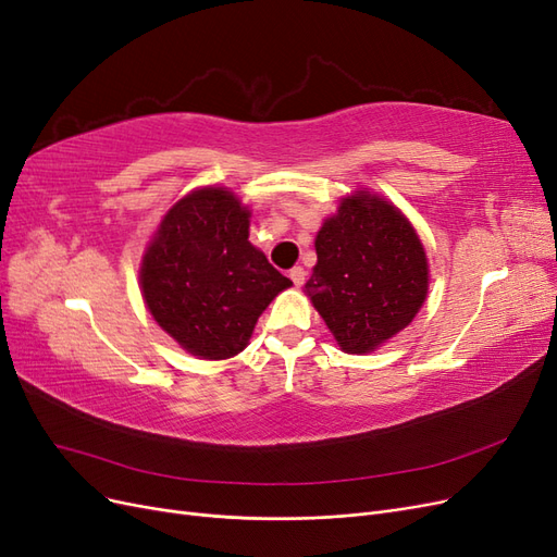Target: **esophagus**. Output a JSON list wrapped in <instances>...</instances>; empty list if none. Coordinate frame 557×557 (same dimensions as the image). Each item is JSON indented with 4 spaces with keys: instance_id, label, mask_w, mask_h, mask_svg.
Returning a JSON list of instances; mask_svg holds the SVG:
<instances>
[{
    "instance_id": "esophagus-1",
    "label": "esophagus",
    "mask_w": 557,
    "mask_h": 557,
    "mask_svg": "<svg viewBox=\"0 0 557 557\" xmlns=\"http://www.w3.org/2000/svg\"><path fill=\"white\" fill-rule=\"evenodd\" d=\"M288 276L293 278V283H295V285H297V288H299V285H305L307 272H305V269H301V267H293V269H290V272H288Z\"/></svg>"
}]
</instances>
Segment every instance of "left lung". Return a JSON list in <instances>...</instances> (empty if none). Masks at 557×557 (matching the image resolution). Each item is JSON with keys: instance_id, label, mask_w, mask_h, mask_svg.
<instances>
[{"instance_id": "8db88e82", "label": "left lung", "mask_w": 557, "mask_h": 557, "mask_svg": "<svg viewBox=\"0 0 557 557\" xmlns=\"http://www.w3.org/2000/svg\"><path fill=\"white\" fill-rule=\"evenodd\" d=\"M307 293L346 352L374 350L407 327L428 295V258L399 209L360 193L315 237Z\"/></svg>"}]
</instances>
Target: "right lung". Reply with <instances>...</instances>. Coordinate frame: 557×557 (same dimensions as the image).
<instances>
[{"label":"right lung","mask_w":557,"mask_h":557,"mask_svg":"<svg viewBox=\"0 0 557 557\" xmlns=\"http://www.w3.org/2000/svg\"><path fill=\"white\" fill-rule=\"evenodd\" d=\"M293 285L248 242V211L223 188L185 195L150 242L141 290L164 332L207 360L246 348L260 313Z\"/></svg>","instance_id":"add662e5"}]
</instances>
